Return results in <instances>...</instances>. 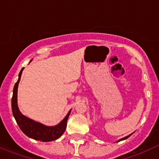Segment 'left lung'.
I'll use <instances>...</instances> for the list:
<instances>
[{"label":"left lung","mask_w":159,"mask_h":159,"mask_svg":"<svg viewBox=\"0 0 159 159\" xmlns=\"http://www.w3.org/2000/svg\"><path fill=\"white\" fill-rule=\"evenodd\" d=\"M132 134H131V135H132ZM131 135H128V136H125V137H124V138H122V139H119V141H118V142H119V141H122V140H124V139H128L129 136H130Z\"/></svg>","instance_id":"left-lung-1"}]
</instances>
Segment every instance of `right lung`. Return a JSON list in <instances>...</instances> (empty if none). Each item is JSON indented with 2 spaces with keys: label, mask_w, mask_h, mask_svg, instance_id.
<instances>
[{
  "label": "right lung",
  "mask_w": 159,
  "mask_h": 159,
  "mask_svg": "<svg viewBox=\"0 0 159 159\" xmlns=\"http://www.w3.org/2000/svg\"><path fill=\"white\" fill-rule=\"evenodd\" d=\"M23 70L24 68L21 69L18 76V80L15 83L14 89H13V96L11 99L13 116L20 129L27 136L35 140L41 141V142H50V141L57 139L63 135V132L66 130V122H67L68 117L71 110H70L66 117L55 126H47L23 115L20 112L18 106H17V88H18V84L20 80Z\"/></svg>",
  "instance_id": "obj_1"
}]
</instances>
